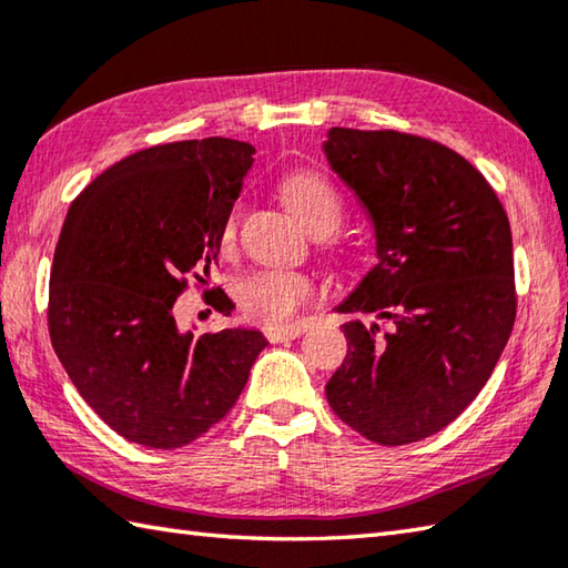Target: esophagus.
I'll return each instance as SVG.
<instances>
[{
	"mask_svg": "<svg viewBox=\"0 0 568 568\" xmlns=\"http://www.w3.org/2000/svg\"><path fill=\"white\" fill-rule=\"evenodd\" d=\"M305 329H307L305 322H297V325L283 327V329H265V339H268L271 344H277V342H287V339H295V337L303 335Z\"/></svg>",
	"mask_w": 568,
	"mask_h": 568,
	"instance_id": "obj_1",
	"label": "esophagus"
}]
</instances>
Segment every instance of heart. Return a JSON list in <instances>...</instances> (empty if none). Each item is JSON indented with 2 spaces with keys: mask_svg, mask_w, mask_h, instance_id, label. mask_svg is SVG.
<instances>
[{
  "mask_svg": "<svg viewBox=\"0 0 568 568\" xmlns=\"http://www.w3.org/2000/svg\"><path fill=\"white\" fill-rule=\"evenodd\" d=\"M283 196L303 224L317 231H335L342 221V199L327 176L313 170H300L283 180ZM239 236V209H231L221 221L219 248L231 253ZM315 295L307 275L295 271L265 268L241 277L236 285V303L248 320L268 329L291 327L300 310Z\"/></svg>",
  "mask_w": 568,
  "mask_h": 568,
  "instance_id": "heart-1",
  "label": "heart"
}]
</instances>
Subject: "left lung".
I'll return each instance as SVG.
<instances>
[{"label": "left lung", "instance_id": "8db88e82", "mask_svg": "<svg viewBox=\"0 0 568 568\" xmlns=\"http://www.w3.org/2000/svg\"><path fill=\"white\" fill-rule=\"evenodd\" d=\"M327 160L369 214L379 263L339 313L347 357L325 386L342 424L406 446L483 392L517 317L513 231L495 189L436 140L332 128Z\"/></svg>", "mask_w": 568, "mask_h": 568}]
</instances>
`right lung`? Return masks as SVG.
<instances>
[{
    "label": "right lung",
    "mask_w": 568,
    "mask_h": 568,
    "mask_svg": "<svg viewBox=\"0 0 568 568\" xmlns=\"http://www.w3.org/2000/svg\"><path fill=\"white\" fill-rule=\"evenodd\" d=\"M255 150L229 138L154 144L88 184L65 214L49 291V335L65 374L105 424L140 446L184 448L239 402L255 329L194 337L176 297L206 285L219 229ZM204 300L231 315L226 293Z\"/></svg>",
    "instance_id": "1"
}]
</instances>
